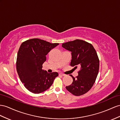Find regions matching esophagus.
<instances>
[{"label": "esophagus", "instance_id": "esophagus-1", "mask_svg": "<svg viewBox=\"0 0 120 120\" xmlns=\"http://www.w3.org/2000/svg\"><path fill=\"white\" fill-rule=\"evenodd\" d=\"M59 75H62V76H65V75H64V74H63V73H59Z\"/></svg>", "mask_w": 120, "mask_h": 120}]
</instances>
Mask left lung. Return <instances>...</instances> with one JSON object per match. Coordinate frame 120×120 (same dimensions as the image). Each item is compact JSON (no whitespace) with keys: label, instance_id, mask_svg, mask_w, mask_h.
<instances>
[{"label":"left lung","instance_id":"1","mask_svg":"<svg viewBox=\"0 0 120 120\" xmlns=\"http://www.w3.org/2000/svg\"><path fill=\"white\" fill-rule=\"evenodd\" d=\"M62 47L71 52L70 66L81 68L76 78L70 75L73 82L66 88L75 96H81L91 89L96 80L99 68L97 53L91 44L80 39L63 43Z\"/></svg>","mask_w":120,"mask_h":120}]
</instances>
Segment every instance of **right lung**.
I'll return each mask as SVG.
<instances>
[{"label":"right lung","mask_w":120,"mask_h":120,"mask_svg":"<svg viewBox=\"0 0 120 120\" xmlns=\"http://www.w3.org/2000/svg\"><path fill=\"white\" fill-rule=\"evenodd\" d=\"M58 45L38 38L27 40L21 44L17 54V71L21 82L30 92L39 94L46 91L58 76V72L48 73L42 69V65L46 55Z\"/></svg>","instance_id":"obj_1"}]
</instances>
